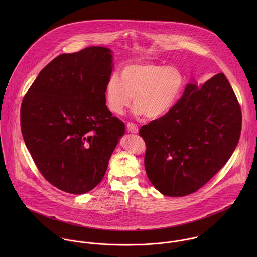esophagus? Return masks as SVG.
Listing matches in <instances>:
<instances>
[{
	"label": "esophagus",
	"instance_id": "obj_1",
	"mask_svg": "<svg viewBox=\"0 0 257 257\" xmlns=\"http://www.w3.org/2000/svg\"><path fill=\"white\" fill-rule=\"evenodd\" d=\"M126 127H127V131L133 133V134H137L139 132V127L135 123H133V122H127L126 123Z\"/></svg>",
	"mask_w": 257,
	"mask_h": 257
}]
</instances>
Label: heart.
Here are the masks:
<instances>
[{"instance_id":"obj_1","label":"heart","mask_w":257,"mask_h":257,"mask_svg":"<svg viewBox=\"0 0 257 257\" xmlns=\"http://www.w3.org/2000/svg\"><path fill=\"white\" fill-rule=\"evenodd\" d=\"M185 87V76L175 66L155 63H134L123 66L120 78L110 75L105 86L108 110L121 114L134 98L137 114L158 118L178 101Z\"/></svg>"}]
</instances>
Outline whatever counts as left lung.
Returning a JSON list of instances; mask_svg holds the SVG:
<instances>
[{"instance_id": "1", "label": "left lung", "mask_w": 257, "mask_h": 257, "mask_svg": "<svg viewBox=\"0 0 257 257\" xmlns=\"http://www.w3.org/2000/svg\"><path fill=\"white\" fill-rule=\"evenodd\" d=\"M241 121L240 106L224 74L201 88L188 84L171 110L140 130L149 181L169 197L196 192L231 156Z\"/></svg>"}]
</instances>
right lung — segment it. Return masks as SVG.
I'll return each mask as SVG.
<instances>
[{"label": "right lung", "mask_w": 257, "mask_h": 257, "mask_svg": "<svg viewBox=\"0 0 257 257\" xmlns=\"http://www.w3.org/2000/svg\"><path fill=\"white\" fill-rule=\"evenodd\" d=\"M110 49L63 53L38 74L21 107V128L38 171L51 185L84 194L103 179L124 134L105 102L112 69Z\"/></svg>", "instance_id": "add662e5"}]
</instances>
